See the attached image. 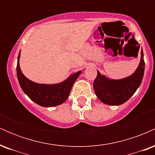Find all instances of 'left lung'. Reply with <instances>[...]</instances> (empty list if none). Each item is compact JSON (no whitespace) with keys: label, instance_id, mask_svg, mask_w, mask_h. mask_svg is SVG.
<instances>
[{"label":"left lung","instance_id":"8db88e82","mask_svg":"<svg viewBox=\"0 0 155 155\" xmlns=\"http://www.w3.org/2000/svg\"><path fill=\"white\" fill-rule=\"evenodd\" d=\"M144 65L143 53L141 49L139 65L130 76L120 80H111L104 76H101L97 71V76L93 82L94 91L97 97L104 104L112 106L125 103L140 86L144 73Z\"/></svg>","mask_w":155,"mask_h":155}]
</instances>
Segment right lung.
<instances>
[{
  "instance_id": "right-lung-1",
  "label": "right lung",
  "mask_w": 155,
  "mask_h": 155,
  "mask_svg": "<svg viewBox=\"0 0 155 155\" xmlns=\"http://www.w3.org/2000/svg\"><path fill=\"white\" fill-rule=\"evenodd\" d=\"M19 54L17 65V78L21 88L35 104L44 107H51L63 104L67 100L73 84L81 74V71L75 73L65 81L57 84H41L31 81L23 75L19 64Z\"/></svg>"
}]
</instances>
